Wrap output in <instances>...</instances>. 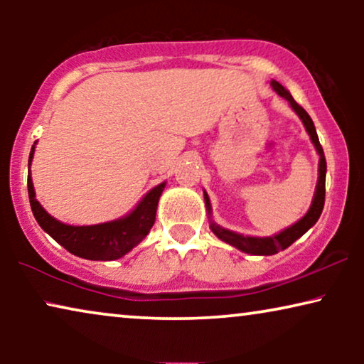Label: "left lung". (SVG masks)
<instances>
[{
	"label": "left lung",
	"mask_w": 364,
	"mask_h": 364,
	"mask_svg": "<svg viewBox=\"0 0 364 364\" xmlns=\"http://www.w3.org/2000/svg\"><path fill=\"white\" fill-rule=\"evenodd\" d=\"M272 86L275 91L280 94L282 97H285L288 102H290V106L293 107V111H295L300 119L305 124L306 127V132L310 134V139L311 142L315 144L318 154H320V177H318V183H316V192H315V198H313V203L310 207V210L305 217L301 218V220H298L295 225L285 228V230L278 233V235H273V237H267V238H257V237H243V235H238L235 232H230V230H225V228L215 225V223H210V228L212 232L215 233V235L220 238V240L230 243L238 250L245 252V253H252V255H275V253L285 250L291 245L293 242L298 240L303 233H305L308 228H311L315 225L318 218H320L321 212H323V205H325V178H326V161H325V154H323V147L320 141H318V136H316V131H315V124H313L311 117L308 116V112L303 109L300 104H298L295 99L291 97V94L287 91L285 87L282 86L280 82L277 81H272ZM203 196H205V205H207V210L210 212V200H208V196L205 192H203Z\"/></svg>",
	"instance_id": "8db88e82"
}]
</instances>
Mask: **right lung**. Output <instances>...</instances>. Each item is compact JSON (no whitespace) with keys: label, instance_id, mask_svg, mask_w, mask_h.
<instances>
[{"label":"right lung","instance_id":"right-lung-1","mask_svg":"<svg viewBox=\"0 0 364 364\" xmlns=\"http://www.w3.org/2000/svg\"><path fill=\"white\" fill-rule=\"evenodd\" d=\"M33 154L34 146L29 154L28 166H31ZM164 187L166 183L154 187L127 217L114 222L99 223V225L74 227L53 218L39 205L34 197L31 176H28L29 203H31L33 215L38 220L39 227L73 255L86 258V260H116L131 252L147 235L156 222L159 197H161Z\"/></svg>","mask_w":364,"mask_h":364}]
</instances>
